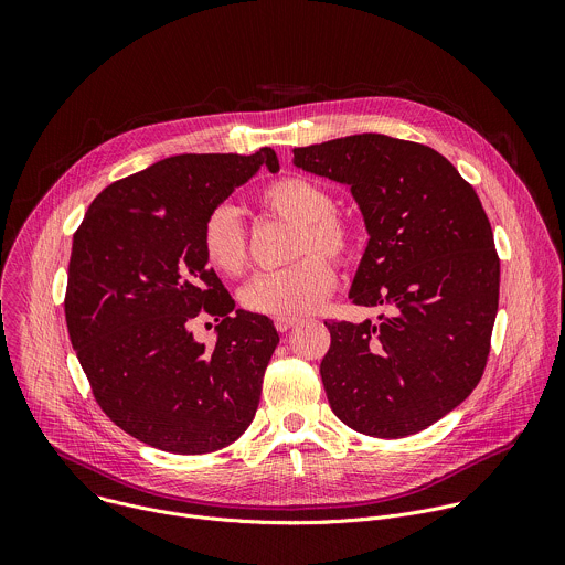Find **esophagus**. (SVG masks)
Wrapping results in <instances>:
<instances>
[{"label":"esophagus","mask_w":565,"mask_h":565,"mask_svg":"<svg viewBox=\"0 0 565 565\" xmlns=\"http://www.w3.org/2000/svg\"><path fill=\"white\" fill-rule=\"evenodd\" d=\"M299 317H275V329L279 333H288L290 329H295L299 324Z\"/></svg>","instance_id":"obj_1"}]
</instances>
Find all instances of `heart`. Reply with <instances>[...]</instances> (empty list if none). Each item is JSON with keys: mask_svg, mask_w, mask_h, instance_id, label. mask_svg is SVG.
<instances>
[{"mask_svg": "<svg viewBox=\"0 0 565 565\" xmlns=\"http://www.w3.org/2000/svg\"><path fill=\"white\" fill-rule=\"evenodd\" d=\"M262 203L270 214L297 223L290 255L301 259L253 277L241 290V303L250 312L270 317L310 312L333 292L338 279L333 264L317 250L347 259L353 253L351 227L335 214L333 194L308 177L295 174L270 183L262 192ZM201 250L205 262L225 277H238L246 270L248 236L232 203H218L205 216Z\"/></svg>", "mask_w": 565, "mask_h": 565, "instance_id": "b5f03b06", "label": "heart"}]
</instances>
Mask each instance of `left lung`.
Returning a JSON list of instances; mask_svg holds the SVG:
<instances>
[{
    "label": "left lung",
    "mask_w": 565,
    "mask_h": 565,
    "mask_svg": "<svg viewBox=\"0 0 565 565\" xmlns=\"http://www.w3.org/2000/svg\"><path fill=\"white\" fill-rule=\"evenodd\" d=\"M292 166L351 188L369 244L351 284L377 324L324 321L329 405L375 438L418 434L473 391L490 355L501 264L473 188L436 149L355 134L292 149Z\"/></svg>",
    "instance_id": "obj_1"
}]
</instances>
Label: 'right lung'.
I'll use <instances>...</instances> for the list:
<instances>
[{"mask_svg":"<svg viewBox=\"0 0 565 565\" xmlns=\"http://www.w3.org/2000/svg\"><path fill=\"white\" fill-rule=\"evenodd\" d=\"M262 168L253 156L181 153L105 188L73 234L66 329L103 412L172 454H210L253 423L279 335L234 299L201 250L203 221ZM212 313V348L191 324Z\"/></svg>","mask_w":565,"mask_h":565,"instance_id":"1","label":"right lung"}]
</instances>
